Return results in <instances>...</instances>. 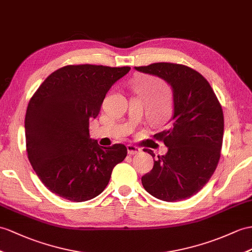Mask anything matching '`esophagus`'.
Returning a JSON list of instances; mask_svg holds the SVG:
<instances>
[{
  "mask_svg": "<svg viewBox=\"0 0 252 252\" xmlns=\"http://www.w3.org/2000/svg\"><path fill=\"white\" fill-rule=\"evenodd\" d=\"M127 152H128V154H129V155H134V154H138V153H140L141 150L136 145L128 144L127 145Z\"/></svg>",
  "mask_w": 252,
  "mask_h": 252,
  "instance_id": "34e87169",
  "label": "esophagus"
}]
</instances>
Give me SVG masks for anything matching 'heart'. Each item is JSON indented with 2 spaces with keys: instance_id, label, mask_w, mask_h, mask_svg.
Instances as JSON below:
<instances>
[{
  "instance_id": "b5f03b06",
  "label": "heart",
  "mask_w": 252,
  "mask_h": 252,
  "mask_svg": "<svg viewBox=\"0 0 252 252\" xmlns=\"http://www.w3.org/2000/svg\"><path fill=\"white\" fill-rule=\"evenodd\" d=\"M150 82H152V81H150ZM167 110H168V106H167Z\"/></svg>"
}]
</instances>
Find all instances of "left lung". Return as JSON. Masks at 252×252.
<instances>
[{
	"label": "left lung",
	"instance_id": "left-lung-1",
	"mask_svg": "<svg viewBox=\"0 0 252 252\" xmlns=\"http://www.w3.org/2000/svg\"><path fill=\"white\" fill-rule=\"evenodd\" d=\"M134 69L157 76L170 84L174 112L167 130L154 138L168 147L142 176L144 189L167 202L185 200L210 181L220 158L223 138V112L207 80L188 66L154 63ZM153 157L152 150L144 149Z\"/></svg>",
	"mask_w": 252,
	"mask_h": 252
}]
</instances>
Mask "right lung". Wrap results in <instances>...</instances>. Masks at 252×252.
I'll return each mask as SVG.
<instances>
[{"label": "right lung", "instance_id": "right-lung-1", "mask_svg": "<svg viewBox=\"0 0 252 252\" xmlns=\"http://www.w3.org/2000/svg\"><path fill=\"white\" fill-rule=\"evenodd\" d=\"M130 67L68 65L40 84L27 109L29 160L42 184L59 197L83 202L108 185L124 160V144L102 147L90 138V120L99 114L112 85Z\"/></svg>", "mask_w": 252, "mask_h": 252}]
</instances>
